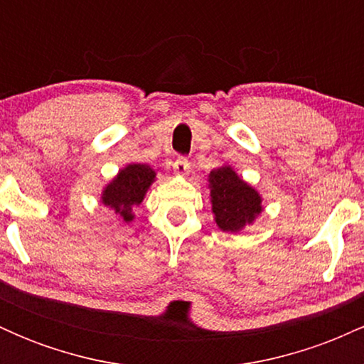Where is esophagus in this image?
<instances>
[{
  "instance_id": "34e87169",
  "label": "esophagus",
  "mask_w": 364,
  "mask_h": 364,
  "mask_svg": "<svg viewBox=\"0 0 364 364\" xmlns=\"http://www.w3.org/2000/svg\"><path fill=\"white\" fill-rule=\"evenodd\" d=\"M173 169L178 176H186V174L190 173V162H188L186 157H178L176 161H174Z\"/></svg>"
}]
</instances>
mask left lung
Segmentation results:
<instances>
[{"label":"left lung","mask_w":364,"mask_h":364,"mask_svg":"<svg viewBox=\"0 0 364 364\" xmlns=\"http://www.w3.org/2000/svg\"><path fill=\"white\" fill-rule=\"evenodd\" d=\"M208 200L217 228L223 232H241L255 224L263 212L257 188L245 181L235 168L223 164L208 173Z\"/></svg>","instance_id":"obj_1"}]
</instances>
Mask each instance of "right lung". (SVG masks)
I'll return each mask as SVG.
<instances>
[{"label":"right lung","mask_w":364,"mask_h":364,"mask_svg":"<svg viewBox=\"0 0 364 364\" xmlns=\"http://www.w3.org/2000/svg\"><path fill=\"white\" fill-rule=\"evenodd\" d=\"M156 179L157 171L149 164H135V162L127 164L102 188V205L114 212L119 223H132L135 219L133 207L144 202L145 195Z\"/></svg>","instance_id":"right-lung-1"}]
</instances>
